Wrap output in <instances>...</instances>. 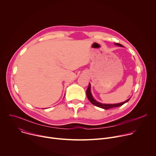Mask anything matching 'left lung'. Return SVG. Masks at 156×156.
<instances>
[{
  "label": "left lung",
  "instance_id": "obj_1",
  "mask_svg": "<svg viewBox=\"0 0 156 156\" xmlns=\"http://www.w3.org/2000/svg\"><path fill=\"white\" fill-rule=\"evenodd\" d=\"M115 45L117 46H119L120 47H123V46L122 45V44H119V43H115ZM86 96H87V99H89V101H90L93 105L98 107H100V108H104V109H105V110H108L110 108H113V107H119V106H122V105H123L125 103L127 102L129 99H127L126 101L123 102H121V103H118V104H102V103H100L99 102H98L97 101H96L92 94H91V84L89 83V86L87 89L86 90Z\"/></svg>",
  "mask_w": 156,
  "mask_h": 156
}]
</instances>
